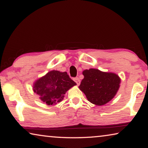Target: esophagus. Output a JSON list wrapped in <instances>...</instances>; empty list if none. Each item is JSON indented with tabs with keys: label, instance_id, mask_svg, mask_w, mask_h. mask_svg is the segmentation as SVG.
Instances as JSON below:
<instances>
[{
	"label": "esophagus",
	"instance_id": "34e87169",
	"mask_svg": "<svg viewBox=\"0 0 148 148\" xmlns=\"http://www.w3.org/2000/svg\"><path fill=\"white\" fill-rule=\"evenodd\" d=\"M74 80L75 81V82H76L77 85H79L80 84V80L78 78V77H76V78H74Z\"/></svg>",
	"mask_w": 148,
	"mask_h": 148
}]
</instances>
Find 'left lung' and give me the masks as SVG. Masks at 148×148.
I'll return each instance as SVG.
<instances>
[{
  "mask_svg": "<svg viewBox=\"0 0 148 148\" xmlns=\"http://www.w3.org/2000/svg\"><path fill=\"white\" fill-rule=\"evenodd\" d=\"M82 74L84 78L79 88L90 103L96 105H103L115 97L121 82L117 75L93 68L84 70Z\"/></svg>",
  "mask_w": 148,
  "mask_h": 148,
  "instance_id": "left-lung-1",
  "label": "left lung"
}]
</instances>
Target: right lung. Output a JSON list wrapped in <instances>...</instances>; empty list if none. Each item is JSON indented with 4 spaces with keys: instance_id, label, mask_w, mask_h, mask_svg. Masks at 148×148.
I'll return each instance as SVG.
<instances>
[{
    "instance_id": "obj_1",
    "label": "right lung",
    "mask_w": 148,
    "mask_h": 148,
    "mask_svg": "<svg viewBox=\"0 0 148 148\" xmlns=\"http://www.w3.org/2000/svg\"><path fill=\"white\" fill-rule=\"evenodd\" d=\"M76 84L66 72L52 70L35 82L33 90L41 101L52 105L62 101L66 91Z\"/></svg>"
}]
</instances>
